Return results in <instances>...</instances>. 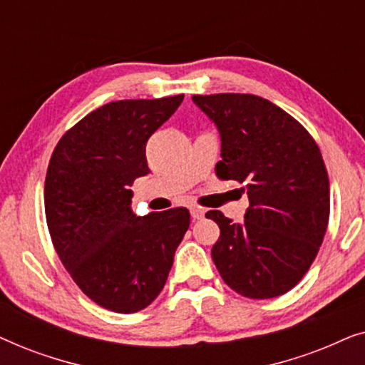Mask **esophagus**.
I'll return each instance as SVG.
<instances>
[{"instance_id": "esophagus-1", "label": "esophagus", "mask_w": 365, "mask_h": 365, "mask_svg": "<svg viewBox=\"0 0 365 365\" xmlns=\"http://www.w3.org/2000/svg\"><path fill=\"white\" fill-rule=\"evenodd\" d=\"M191 217L194 219V221H197V219H202L204 217V211H202L201 207L192 206L191 207Z\"/></svg>"}]
</instances>
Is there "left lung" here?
<instances>
[{"mask_svg":"<svg viewBox=\"0 0 365 365\" xmlns=\"http://www.w3.org/2000/svg\"><path fill=\"white\" fill-rule=\"evenodd\" d=\"M221 133L217 176L242 182L244 224L207 211L221 229L211 256L249 299L286 294L309 271L327 231L331 196L321 149L297 119L254 94L192 96Z\"/></svg>","mask_w":365,"mask_h":365,"instance_id":"obj_1","label":"left lung"}]
</instances>
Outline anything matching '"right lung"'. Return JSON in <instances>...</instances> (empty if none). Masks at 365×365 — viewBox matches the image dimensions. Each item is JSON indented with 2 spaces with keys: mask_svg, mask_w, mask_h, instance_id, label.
<instances>
[{
  "mask_svg": "<svg viewBox=\"0 0 365 365\" xmlns=\"http://www.w3.org/2000/svg\"><path fill=\"white\" fill-rule=\"evenodd\" d=\"M182 99L104 104L68 129L49 159L44 212L53 246L78 287L113 312H138L159 296L191 222L186 207L136 217L129 189L149 173L148 139Z\"/></svg>",
  "mask_w": 365,
  "mask_h": 365,
  "instance_id": "obj_1",
  "label": "right lung"
}]
</instances>
